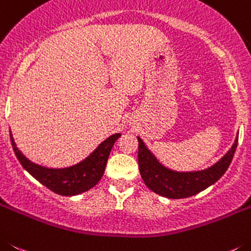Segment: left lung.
Instances as JSON below:
<instances>
[{
  "mask_svg": "<svg viewBox=\"0 0 251 251\" xmlns=\"http://www.w3.org/2000/svg\"><path fill=\"white\" fill-rule=\"evenodd\" d=\"M238 136L230 150L210 168L198 171H176L166 168L139 136V169L146 186L168 199H182L196 195L215 184L229 168L238 146Z\"/></svg>",
  "mask_w": 251,
  "mask_h": 251,
  "instance_id": "8db88e82",
  "label": "left lung"
}]
</instances>
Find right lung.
<instances>
[{
  "label": "right lung",
  "instance_id": "add662e5",
  "mask_svg": "<svg viewBox=\"0 0 251 251\" xmlns=\"http://www.w3.org/2000/svg\"><path fill=\"white\" fill-rule=\"evenodd\" d=\"M10 136L16 157L19 159L20 164L27 173L53 193L62 196H74L90 190L100 181L105 173L110 151L121 134H114L109 136L89 156L67 168H47L31 161L17 148L11 130Z\"/></svg>",
  "mask_w": 251,
  "mask_h": 251
}]
</instances>
